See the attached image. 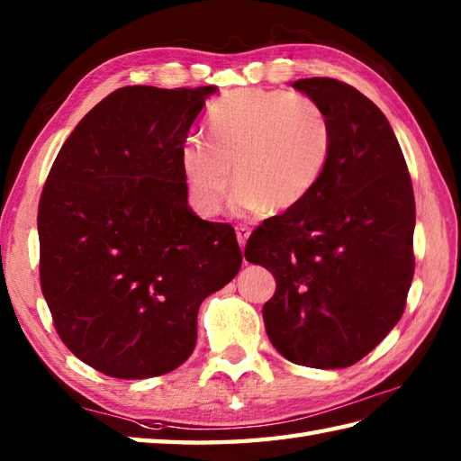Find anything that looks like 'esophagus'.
Returning <instances> with one entry per match:
<instances>
[{"instance_id":"34e87169","label":"esophagus","mask_w":461,"mask_h":461,"mask_svg":"<svg viewBox=\"0 0 461 461\" xmlns=\"http://www.w3.org/2000/svg\"><path fill=\"white\" fill-rule=\"evenodd\" d=\"M236 233H238V241H240V248L243 249V248H246V241H248V238H249V233H251V230L248 228V225H243V223H240V225H236Z\"/></svg>"}]
</instances>
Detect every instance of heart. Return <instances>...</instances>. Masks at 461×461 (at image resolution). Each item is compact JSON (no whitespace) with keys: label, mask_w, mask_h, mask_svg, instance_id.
<instances>
[{"label":"heart","mask_w":461,"mask_h":461,"mask_svg":"<svg viewBox=\"0 0 461 461\" xmlns=\"http://www.w3.org/2000/svg\"><path fill=\"white\" fill-rule=\"evenodd\" d=\"M332 152L325 109L305 95L231 91L212 104L208 142L188 139L180 166L190 198L205 215L221 210L231 182L238 212L281 213L315 190Z\"/></svg>","instance_id":"1"}]
</instances>
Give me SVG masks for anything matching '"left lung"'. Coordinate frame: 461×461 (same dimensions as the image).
<instances>
[{
  "mask_svg": "<svg viewBox=\"0 0 461 461\" xmlns=\"http://www.w3.org/2000/svg\"><path fill=\"white\" fill-rule=\"evenodd\" d=\"M293 86L325 109L330 160L305 200L253 230L246 259L276 277L263 322L279 355L345 368L404 312L414 277L412 180L393 126L355 86L327 77Z\"/></svg>",
  "mask_w": 461,
  "mask_h": 461,
  "instance_id": "left-lung-1",
  "label": "left lung"
}]
</instances>
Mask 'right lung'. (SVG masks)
Listing matches in <instances>:
<instances>
[{
    "label": "right lung",
    "instance_id": "add662e5",
    "mask_svg": "<svg viewBox=\"0 0 461 461\" xmlns=\"http://www.w3.org/2000/svg\"><path fill=\"white\" fill-rule=\"evenodd\" d=\"M215 86H122L59 150L37 212L39 279L57 335L85 365L139 380L178 368L202 301L238 276L230 223L188 205L180 150Z\"/></svg>",
    "mask_w": 461,
    "mask_h": 461
}]
</instances>
